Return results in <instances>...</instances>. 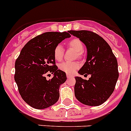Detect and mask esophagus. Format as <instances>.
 Wrapping results in <instances>:
<instances>
[{"label":"esophagus","mask_w":131,"mask_h":131,"mask_svg":"<svg viewBox=\"0 0 131 131\" xmlns=\"http://www.w3.org/2000/svg\"><path fill=\"white\" fill-rule=\"evenodd\" d=\"M67 77L68 79H70V78H72V77H74L70 74H67Z\"/></svg>","instance_id":"esophagus-1"}]
</instances>
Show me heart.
<instances>
[{
    "mask_svg": "<svg viewBox=\"0 0 131 131\" xmlns=\"http://www.w3.org/2000/svg\"><path fill=\"white\" fill-rule=\"evenodd\" d=\"M68 45L69 47L74 49L76 52H77V57H81L82 55V51L84 50V45L82 43L80 39L77 38H72L71 40L68 42ZM54 58L56 60L60 61L62 60V57L64 55V49L63 47L61 45L59 44L57 45L53 51ZM79 62H69V61H66L60 63L59 65V68L60 71L67 73V74H72L74 71L79 67Z\"/></svg>",
    "mask_w": 131,
    "mask_h": 131,
    "instance_id": "1",
    "label": "heart"
}]
</instances>
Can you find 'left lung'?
I'll list each match as a JSON object with an SVG mask.
<instances>
[{
  "label": "left lung",
  "mask_w": 131,
  "mask_h": 131,
  "mask_svg": "<svg viewBox=\"0 0 131 131\" xmlns=\"http://www.w3.org/2000/svg\"><path fill=\"white\" fill-rule=\"evenodd\" d=\"M86 45L87 58L79 71L81 75L91 74L89 80L76 77L74 95L79 101L89 106L105 103L115 90L118 78V63L111 48L97 34L89 30H70Z\"/></svg>",
  "instance_id": "obj_1"
}]
</instances>
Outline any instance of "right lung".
Segmentation results:
<instances>
[{
	"instance_id": "1",
	"label": "right lung",
	"mask_w": 131,
	"mask_h": 131,
	"mask_svg": "<svg viewBox=\"0 0 131 131\" xmlns=\"http://www.w3.org/2000/svg\"><path fill=\"white\" fill-rule=\"evenodd\" d=\"M71 37L67 32H47L38 35L25 45L15 61V80L22 99L37 109L52 106L59 99L60 84L66 73L58 69L53 51L60 42ZM54 74L47 80V73Z\"/></svg>"
}]
</instances>
